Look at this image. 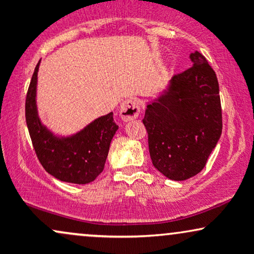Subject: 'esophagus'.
<instances>
[{"mask_svg":"<svg viewBox=\"0 0 254 254\" xmlns=\"http://www.w3.org/2000/svg\"><path fill=\"white\" fill-rule=\"evenodd\" d=\"M119 115H121V118L124 122L133 121L139 115V104L137 103L135 99H125L121 104Z\"/></svg>","mask_w":254,"mask_h":254,"instance_id":"esophagus-1","label":"esophagus"}]
</instances>
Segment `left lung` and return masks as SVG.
Segmentation results:
<instances>
[{"label": "left lung", "instance_id": "obj_1", "mask_svg": "<svg viewBox=\"0 0 254 254\" xmlns=\"http://www.w3.org/2000/svg\"><path fill=\"white\" fill-rule=\"evenodd\" d=\"M190 58L191 68L172 77L142 121L154 167L178 182L203 170L222 132L216 74L198 51Z\"/></svg>", "mask_w": 254, "mask_h": 254}]
</instances>
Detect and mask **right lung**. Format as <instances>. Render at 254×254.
Wrapping results in <instances>:
<instances>
[{"mask_svg": "<svg viewBox=\"0 0 254 254\" xmlns=\"http://www.w3.org/2000/svg\"><path fill=\"white\" fill-rule=\"evenodd\" d=\"M38 62L26 95L25 116L32 144L38 160L48 173L57 179L72 184H88L105 167L110 143L118 125L113 113L95 119L83 130L70 137L54 136L38 117L36 105Z\"/></svg>", "mask_w": 254, "mask_h": 254, "instance_id": "1", "label": "right lung"}]
</instances>
